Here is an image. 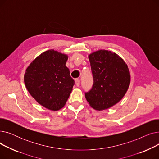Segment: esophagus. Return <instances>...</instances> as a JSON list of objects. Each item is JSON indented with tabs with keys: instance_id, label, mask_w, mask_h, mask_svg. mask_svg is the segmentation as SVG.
Returning a JSON list of instances; mask_svg holds the SVG:
<instances>
[{
	"instance_id": "obj_1",
	"label": "esophagus",
	"mask_w": 159,
	"mask_h": 159,
	"mask_svg": "<svg viewBox=\"0 0 159 159\" xmlns=\"http://www.w3.org/2000/svg\"><path fill=\"white\" fill-rule=\"evenodd\" d=\"M75 84H76L77 86H80V80L79 79H76L75 80Z\"/></svg>"
}]
</instances>
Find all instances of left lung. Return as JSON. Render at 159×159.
<instances>
[{
  "label": "left lung",
  "instance_id": "1",
  "mask_svg": "<svg viewBox=\"0 0 159 159\" xmlns=\"http://www.w3.org/2000/svg\"><path fill=\"white\" fill-rule=\"evenodd\" d=\"M93 84L85 93L89 105L101 111L119 102L130 83L127 64L120 57L107 50H98L89 55Z\"/></svg>",
  "mask_w": 159,
  "mask_h": 159
}]
</instances>
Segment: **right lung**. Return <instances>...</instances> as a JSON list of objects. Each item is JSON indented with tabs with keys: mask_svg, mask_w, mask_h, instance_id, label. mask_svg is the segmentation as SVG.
<instances>
[{
	"mask_svg": "<svg viewBox=\"0 0 159 159\" xmlns=\"http://www.w3.org/2000/svg\"><path fill=\"white\" fill-rule=\"evenodd\" d=\"M68 56L53 49L41 53L24 74V83L37 102L50 110L57 111L66 104L75 84L66 66Z\"/></svg>",
	"mask_w": 159,
	"mask_h": 159,
	"instance_id": "add662e5",
	"label": "right lung"
}]
</instances>
